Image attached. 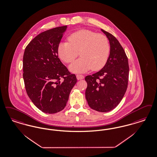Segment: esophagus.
I'll list each match as a JSON object with an SVG mask.
<instances>
[{"instance_id":"obj_1","label":"esophagus","mask_w":157,"mask_h":157,"mask_svg":"<svg viewBox=\"0 0 157 157\" xmlns=\"http://www.w3.org/2000/svg\"><path fill=\"white\" fill-rule=\"evenodd\" d=\"M76 78L78 80H81L84 78V76L82 75H76Z\"/></svg>"}]
</instances>
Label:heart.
<instances>
[{"label":"heart","instance_id":"b5f03b06","mask_svg":"<svg viewBox=\"0 0 157 157\" xmlns=\"http://www.w3.org/2000/svg\"><path fill=\"white\" fill-rule=\"evenodd\" d=\"M79 52L81 58L69 66L71 72L99 70L105 66L109 56V40L103 34L83 29L72 34L68 41L61 42L58 46V56L64 63L72 62Z\"/></svg>","mask_w":157,"mask_h":157}]
</instances>
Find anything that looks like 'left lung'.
Returning a JSON list of instances; mask_svg holds the SVG:
<instances>
[{
    "instance_id": "left-lung-1",
    "label": "left lung",
    "mask_w": 157,
    "mask_h": 157,
    "mask_svg": "<svg viewBox=\"0 0 157 157\" xmlns=\"http://www.w3.org/2000/svg\"><path fill=\"white\" fill-rule=\"evenodd\" d=\"M101 31L109 40L110 55L102 69L85 77L88 84L85 96L91 109L107 112L117 107L125 94L129 66L128 58L119 41L110 33Z\"/></svg>"
}]
</instances>
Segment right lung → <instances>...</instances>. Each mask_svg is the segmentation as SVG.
Instances as JSON below:
<instances>
[{"mask_svg":"<svg viewBox=\"0 0 157 157\" xmlns=\"http://www.w3.org/2000/svg\"><path fill=\"white\" fill-rule=\"evenodd\" d=\"M67 25L39 34L25 47L23 77L25 90L34 105L45 113L65 108L77 79L61 63L58 46ZM62 80H61V79Z\"/></svg>","mask_w":157,"mask_h":157,"instance_id":"1","label":"right lung"}]
</instances>
